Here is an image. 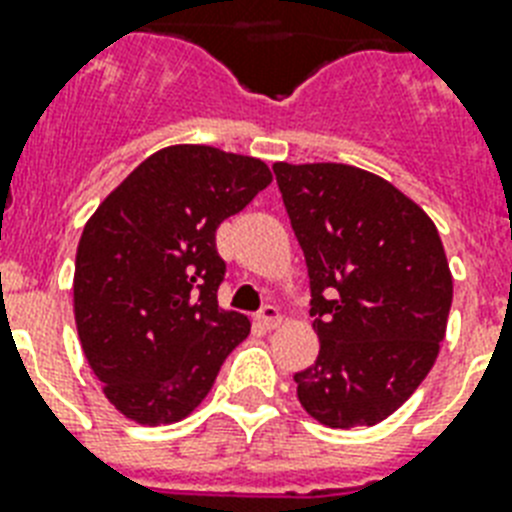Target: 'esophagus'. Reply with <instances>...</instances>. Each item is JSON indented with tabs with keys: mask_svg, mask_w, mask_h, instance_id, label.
I'll use <instances>...</instances> for the list:
<instances>
[{
	"mask_svg": "<svg viewBox=\"0 0 512 512\" xmlns=\"http://www.w3.org/2000/svg\"><path fill=\"white\" fill-rule=\"evenodd\" d=\"M257 323H260V326L263 328H278L281 326V321H284V318H281V313H278V307H273V305H265L263 310H260V313H257V318H255Z\"/></svg>",
	"mask_w": 512,
	"mask_h": 512,
	"instance_id": "esophagus-1",
	"label": "esophagus"
}]
</instances>
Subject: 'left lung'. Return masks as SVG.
Instances as JSON below:
<instances>
[{
    "instance_id": "8db88e82",
    "label": "left lung",
    "mask_w": 512,
    "mask_h": 512,
    "mask_svg": "<svg viewBox=\"0 0 512 512\" xmlns=\"http://www.w3.org/2000/svg\"><path fill=\"white\" fill-rule=\"evenodd\" d=\"M310 276L321 352L294 373L328 429L373 426L429 376L447 331L452 273L434 220L376 173L342 162H276Z\"/></svg>"
}]
</instances>
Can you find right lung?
<instances>
[{
  "mask_svg": "<svg viewBox=\"0 0 512 512\" xmlns=\"http://www.w3.org/2000/svg\"><path fill=\"white\" fill-rule=\"evenodd\" d=\"M270 181L257 157L176 144L149 155L86 220L73 276L78 339L131 421H184L247 339V315L218 307L226 263L215 231Z\"/></svg>",
  "mask_w": 512,
  "mask_h": 512,
  "instance_id": "add662e5",
  "label": "right lung"
}]
</instances>
